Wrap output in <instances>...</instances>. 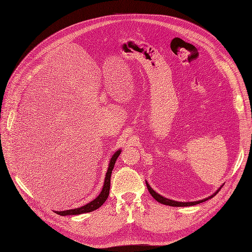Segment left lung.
Here are the masks:
<instances>
[{
    "label": "left lung",
    "instance_id": "1",
    "mask_svg": "<svg viewBox=\"0 0 252 252\" xmlns=\"http://www.w3.org/2000/svg\"><path fill=\"white\" fill-rule=\"evenodd\" d=\"M146 185H147V188H148V191L150 192V194L152 195V197L154 198V199L156 201H158L159 203H162V204H165V205H169V206H191V205H196V204H199L201 202H204L208 199H210V198H213L218 192H216L214 195L209 196L208 198H206V199H203V200H199V201H195V202H178V201H175V200H170V199H167V198L165 197H162L161 195H159L158 193H156L155 191H153V189L149 186L148 183L146 182Z\"/></svg>",
    "mask_w": 252,
    "mask_h": 252
}]
</instances>
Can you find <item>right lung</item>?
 <instances>
[{
    "label": "right lung",
    "instance_id": "1",
    "mask_svg": "<svg viewBox=\"0 0 252 252\" xmlns=\"http://www.w3.org/2000/svg\"><path fill=\"white\" fill-rule=\"evenodd\" d=\"M121 154V150L116 151L113 156L111 157L110 159V163H109V167L107 173H106V177H105V182L103 185V189L101 191V193L99 194V196L94 199L93 201H91L90 203L78 207V208H74V209H68V210H63V211H55V213L59 216H75V215H81V214H86V213H91L93 210L98 209L105 201L107 199V197L109 196V190H110V178H111V173L112 169L114 167L115 161L117 159V157Z\"/></svg>",
    "mask_w": 252,
    "mask_h": 252
}]
</instances>
